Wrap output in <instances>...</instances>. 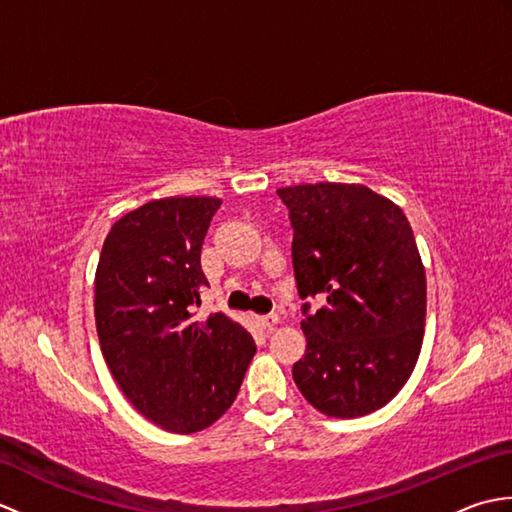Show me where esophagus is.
<instances>
[{
  "mask_svg": "<svg viewBox=\"0 0 512 512\" xmlns=\"http://www.w3.org/2000/svg\"><path fill=\"white\" fill-rule=\"evenodd\" d=\"M257 323L262 325V328H275L279 323V317L277 314H264V317H257Z\"/></svg>",
  "mask_w": 512,
  "mask_h": 512,
  "instance_id": "esophagus-1",
  "label": "esophagus"
}]
</instances>
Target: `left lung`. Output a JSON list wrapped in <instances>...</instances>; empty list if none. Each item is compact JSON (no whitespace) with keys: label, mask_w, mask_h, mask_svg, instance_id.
Masks as SVG:
<instances>
[{"label":"left lung","mask_w":512,"mask_h":512,"mask_svg":"<svg viewBox=\"0 0 512 512\" xmlns=\"http://www.w3.org/2000/svg\"><path fill=\"white\" fill-rule=\"evenodd\" d=\"M277 195L295 228L299 295L325 297L314 314L303 306L308 345L292 378L325 416H367L407 383L422 347L427 277L409 220L363 184H295Z\"/></svg>","instance_id":"obj_1"}]
</instances>
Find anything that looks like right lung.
Masks as SVG:
<instances>
[{
	"mask_svg": "<svg viewBox=\"0 0 512 512\" xmlns=\"http://www.w3.org/2000/svg\"><path fill=\"white\" fill-rule=\"evenodd\" d=\"M220 198L173 195L129 211L107 233L94 277L101 352L125 398L156 427L195 433L222 418L257 347L242 325L195 319L209 284L200 250Z\"/></svg>",
	"mask_w": 512,
	"mask_h": 512,
	"instance_id": "obj_1",
	"label": "right lung"
}]
</instances>
